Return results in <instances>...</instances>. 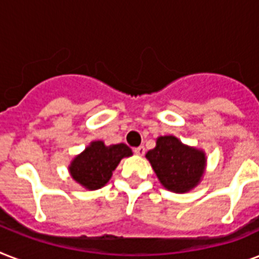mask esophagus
<instances>
[{"instance_id": "obj_1", "label": "esophagus", "mask_w": 259, "mask_h": 259, "mask_svg": "<svg viewBox=\"0 0 259 259\" xmlns=\"http://www.w3.org/2000/svg\"><path fill=\"white\" fill-rule=\"evenodd\" d=\"M134 153L138 154V156H144L145 154V146H138V148H134Z\"/></svg>"}]
</instances>
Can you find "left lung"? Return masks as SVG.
<instances>
[{
	"mask_svg": "<svg viewBox=\"0 0 259 259\" xmlns=\"http://www.w3.org/2000/svg\"><path fill=\"white\" fill-rule=\"evenodd\" d=\"M145 157L162 187L175 193H185L196 188L207 166L204 150L185 145L175 136L158 137L156 146Z\"/></svg>",
	"mask_w": 259,
	"mask_h": 259,
	"instance_id": "1",
	"label": "left lung"
}]
</instances>
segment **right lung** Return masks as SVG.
Returning <instances> with one entry per match:
<instances>
[{
    "instance_id": "obj_1",
    "label": "right lung",
    "mask_w": 259,
    "mask_h": 259,
    "mask_svg": "<svg viewBox=\"0 0 259 259\" xmlns=\"http://www.w3.org/2000/svg\"><path fill=\"white\" fill-rule=\"evenodd\" d=\"M133 156L126 144L106 145L98 140L91 141L82 153L75 156L68 165V172L84 189L95 191L105 187L122 158Z\"/></svg>"
}]
</instances>
